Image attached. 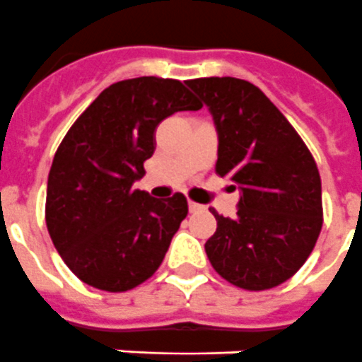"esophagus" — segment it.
I'll return each instance as SVG.
<instances>
[{"label": "esophagus", "instance_id": "34e87169", "mask_svg": "<svg viewBox=\"0 0 362 362\" xmlns=\"http://www.w3.org/2000/svg\"><path fill=\"white\" fill-rule=\"evenodd\" d=\"M200 209H204V206L197 204V202H191L189 200V211L191 214H197V211H200Z\"/></svg>", "mask_w": 362, "mask_h": 362}]
</instances>
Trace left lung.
Segmentation results:
<instances>
[{
    "label": "left lung",
    "instance_id": "obj_1",
    "mask_svg": "<svg viewBox=\"0 0 362 362\" xmlns=\"http://www.w3.org/2000/svg\"><path fill=\"white\" fill-rule=\"evenodd\" d=\"M187 86L206 103L218 134L215 171L241 189L238 217L211 214L208 259L235 287L265 291L298 272L322 230L315 158L293 124L248 81L204 77Z\"/></svg>",
    "mask_w": 362,
    "mask_h": 362
}]
</instances>
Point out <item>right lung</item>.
<instances>
[{
  "instance_id": "obj_1",
  "label": "right lung",
  "mask_w": 362,
  "mask_h": 362,
  "mask_svg": "<svg viewBox=\"0 0 362 362\" xmlns=\"http://www.w3.org/2000/svg\"><path fill=\"white\" fill-rule=\"evenodd\" d=\"M202 103L180 81L127 78L99 93L57 148L47 178L45 223L64 263L108 293L138 287L162 265L187 200L132 187L156 148L154 132L175 112Z\"/></svg>"
}]
</instances>
